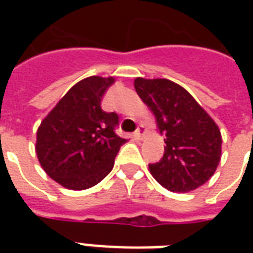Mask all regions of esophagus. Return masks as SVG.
I'll list each match as a JSON object with an SVG mask.
<instances>
[{
  "label": "esophagus",
  "instance_id": "1",
  "mask_svg": "<svg viewBox=\"0 0 253 253\" xmlns=\"http://www.w3.org/2000/svg\"><path fill=\"white\" fill-rule=\"evenodd\" d=\"M146 134H148L146 128H143V126H141L138 127L137 131L134 132V137H135V139H138V141H142L143 138L146 137Z\"/></svg>",
  "mask_w": 253,
  "mask_h": 253
}]
</instances>
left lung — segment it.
Masks as SVG:
<instances>
[{"label":"left lung","instance_id":"left-lung-1","mask_svg":"<svg viewBox=\"0 0 253 253\" xmlns=\"http://www.w3.org/2000/svg\"><path fill=\"white\" fill-rule=\"evenodd\" d=\"M138 96L156 118L164 135V156L149 170L172 192H190L203 186L217 170L222 137L217 123L179 84L167 78L134 80Z\"/></svg>","mask_w":253,"mask_h":253}]
</instances>
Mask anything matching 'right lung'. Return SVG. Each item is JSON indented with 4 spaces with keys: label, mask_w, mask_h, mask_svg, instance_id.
Returning <instances> with one entry per match:
<instances>
[{
    "label": "right lung",
    "mask_w": 253,
    "mask_h": 253,
    "mask_svg": "<svg viewBox=\"0 0 253 253\" xmlns=\"http://www.w3.org/2000/svg\"><path fill=\"white\" fill-rule=\"evenodd\" d=\"M114 77L90 76L67 90L36 132L35 152L47 175L65 188L96 186L114 168L125 138L115 134L119 116L101 110Z\"/></svg>",
    "instance_id": "right-lung-1"
}]
</instances>
